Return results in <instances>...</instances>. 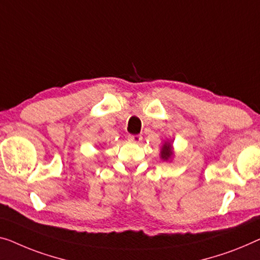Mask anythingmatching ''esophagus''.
<instances>
[{"instance_id": "obj_1", "label": "esophagus", "mask_w": 260, "mask_h": 260, "mask_svg": "<svg viewBox=\"0 0 260 260\" xmlns=\"http://www.w3.org/2000/svg\"><path fill=\"white\" fill-rule=\"evenodd\" d=\"M129 140L133 142H140L142 140L141 135H129Z\"/></svg>"}]
</instances>
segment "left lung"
Returning a JSON list of instances; mask_svg holds the SVG:
<instances>
[{
  "mask_svg": "<svg viewBox=\"0 0 260 260\" xmlns=\"http://www.w3.org/2000/svg\"><path fill=\"white\" fill-rule=\"evenodd\" d=\"M173 152H172V145L170 143H165L164 147L161 149V157L162 160H168V158L172 156Z\"/></svg>",
  "mask_w": 260,
  "mask_h": 260,
  "instance_id": "left-lung-1",
  "label": "left lung"
}]
</instances>
